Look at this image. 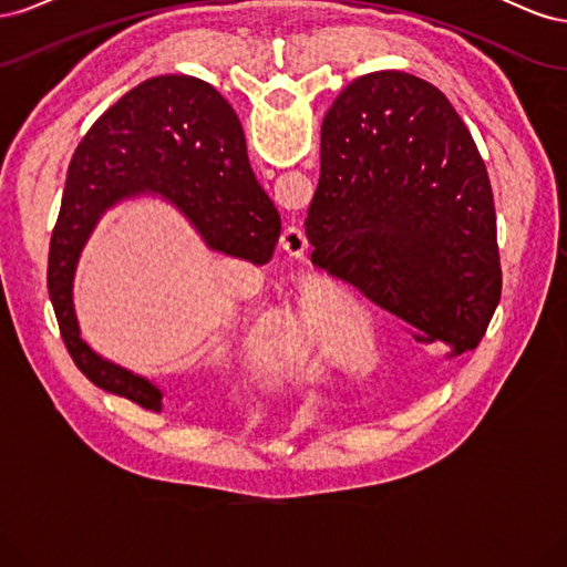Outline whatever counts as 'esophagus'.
I'll return each instance as SVG.
<instances>
[{
	"label": "esophagus",
	"instance_id": "esophagus-1",
	"mask_svg": "<svg viewBox=\"0 0 567 567\" xmlns=\"http://www.w3.org/2000/svg\"><path fill=\"white\" fill-rule=\"evenodd\" d=\"M307 234L300 229V227H288L284 234H281V250L293 257V260H302L305 252H307Z\"/></svg>",
	"mask_w": 567,
	"mask_h": 567
}]
</instances>
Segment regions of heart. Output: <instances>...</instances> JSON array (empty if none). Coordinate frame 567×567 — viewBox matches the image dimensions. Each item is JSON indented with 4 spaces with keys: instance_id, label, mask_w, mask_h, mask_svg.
<instances>
[{
    "instance_id": "heart-1",
    "label": "heart",
    "mask_w": 567,
    "mask_h": 567,
    "mask_svg": "<svg viewBox=\"0 0 567 567\" xmlns=\"http://www.w3.org/2000/svg\"><path fill=\"white\" fill-rule=\"evenodd\" d=\"M321 346V326L312 312L307 307H298L296 312H290L281 333V348L288 362L300 369H315L319 364Z\"/></svg>"
}]
</instances>
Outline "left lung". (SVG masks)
<instances>
[{
	"mask_svg": "<svg viewBox=\"0 0 567 567\" xmlns=\"http://www.w3.org/2000/svg\"><path fill=\"white\" fill-rule=\"evenodd\" d=\"M305 231L315 267L346 274L419 342L452 357L480 346L502 298L492 184L431 82L381 71L340 92Z\"/></svg>",
	"mask_w": 567,
	"mask_h": 567,
	"instance_id": "8db88e82",
	"label": "left lung"
}]
</instances>
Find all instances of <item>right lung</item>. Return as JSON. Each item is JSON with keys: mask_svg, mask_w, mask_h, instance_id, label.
Returning <instances> with one entry per match:
<instances>
[{"mask_svg": "<svg viewBox=\"0 0 567 567\" xmlns=\"http://www.w3.org/2000/svg\"><path fill=\"white\" fill-rule=\"evenodd\" d=\"M156 192L194 221L210 248L267 265L281 217L248 163L241 123L208 82L161 75L136 84L84 134L68 167L51 231L47 288L75 367L104 392L161 411L156 385L104 362L80 340L73 271L99 213L117 198Z\"/></svg>", "mask_w": 567, "mask_h": 567, "instance_id": "1", "label": "right lung"}]
</instances>
